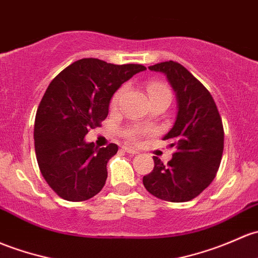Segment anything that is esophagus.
<instances>
[{
  "label": "esophagus",
  "mask_w": 258,
  "mask_h": 258,
  "mask_svg": "<svg viewBox=\"0 0 258 258\" xmlns=\"http://www.w3.org/2000/svg\"><path fill=\"white\" fill-rule=\"evenodd\" d=\"M123 151L127 152V153H130V154H134V156H135V154L138 153L136 150H134V148H131V147H127V146H124Z\"/></svg>",
  "instance_id": "obj_1"
}]
</instances>
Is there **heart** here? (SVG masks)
<instances>
[{
	"label": "heart",
	"mask_w": 258,
	"mask_h": 258,
	"mask_svg": "<svg viewBox=\"0 0 258 258\" xmlns=\"http://www.w3.org/2000/svg\"><path fill=\"white\" fill-rule=\"evenodd\" d=\"M123 93H124V88H120L117 91H116V94L113 95L112 97V101H111L112 106H116V105L120 102L121 97L123 96ZM148 94H150V99H152V97H157V96L172 97V94H170L169 89L162 83H151L150 85H148ZM141 134H142L141 130L134 128V127L124 131V136H126V138H128L130 141H137L138 138H140Z\"/></svg>",
	"instance_id": "obj_1"
}]
</instances>
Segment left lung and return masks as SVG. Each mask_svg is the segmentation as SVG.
I'll return each mask as SVG.
<instances>
[{
  "label": "left lung",
  "instance_id": "1",
  "mask_svg": "<svg viewBox=\"0 0 258 258\" xmlns=\"http://www.w3.org/2000/svg\"><path fill=\"white\" fill-rule=\"evenodd\" d=\"M163 73L177 96L174 124L163 137L174 147L163 164L153 157L154 168L143 177V185L154 197L172 203L194 199L215 178L224 151V127L213 96L193 74L175 61L148 67Z\"/></svg>",
  "mask_w": 258,
  "mask_h": 258
}]
</instances>
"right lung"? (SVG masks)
I'll use <instances>...</instances> for the list:
<instances>
[{"label": "right lung", "mask_w": 258, "mask_h": 258, "mask_svg": "<svg viewBox=\"0 0 258 258\" xmlns=\"http://www.w3.org/2000/svg\"><path fill=\"white\" fill-rule=\"evenodd\" d=\"M143 70L141 64L85 58L51 80L37 110L34 148L43 178L60 198L84 202L104 188L107 162L118 147L111 143L99 148L85 136L107 117L111 99L122 84Z\"/></svg>", "instance_id": "right-lung-1"}]
</instances>
